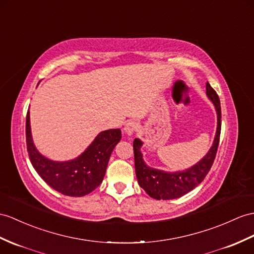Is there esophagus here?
<instances>
[{
  "label": "esophagus",
  "mask_w": 254,
  "mask_h": 254,
  "mask_svg": "<svg viewBox=\"0 0 254 254\" xmlns=\"http://www.w3.org/2000/svg\"><path fill=\"white\" fill-rule=\"evenodd\" d=\"M135 131H137V124L132 121L127 122L125 127H124V132H125L128 137H130V135L134 134Z\"/></svg>",
  "instance_id": "1"
}]
</instances>
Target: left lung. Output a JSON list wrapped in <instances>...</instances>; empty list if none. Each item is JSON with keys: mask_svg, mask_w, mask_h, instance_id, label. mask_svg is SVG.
<instances>
[{"mask_svg": "<svg viewBox=\"0 0 254 254\" xmlns=\"http://www.w3.org/2000/svg\"><path fill=\"white\" fill-rule=\"evenodd\" d=\"M206 95L213 103L216 112V131L213 143L208 153L198 163L182 171H165L148 166L143 159L141 147L143 142L135 138L133 140L134 168L138 183L152 198L157 200H169L179 198L189 191L193 190L202 182L214 162L218 151L221 133V106L220 99L215 90L207 82Z\"/></svg>", "mask_w": 254, "mask_h": 254, "instance_id": "left-lung-1", "label": "left lung"}]
</instances>
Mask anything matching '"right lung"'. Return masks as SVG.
<instances>
[{
    "mask_svg": "<svg viewBox=\"0 0 254 254\" xmlns=\"http://www.w3.org/2000/svg\"><path fill=\"white\" fill-rule=\"evenodd\" d=\"M26 138L31 164L43 180L61 194L82 197L101 184L111 154L122 139V131L121 129L101 131L80 155L65 162H57L45 157L34 145L28 111Z\"/></svg>",
    "mask_w": 254,
    "mask_h": 254,
    "instance_id": "1",
    "label": "right lung"
}]
</instances>
